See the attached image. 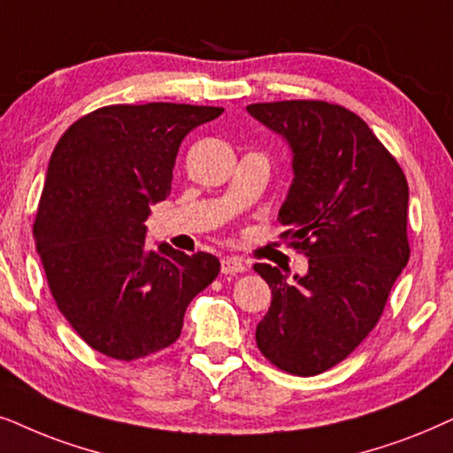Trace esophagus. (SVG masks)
<instances>
[{
  "label": "esophagus",
  "instance_id": "34e87169",
  "mask_svg": "<svg viewBox=\"0 0 453 453\" xmlns=\"http://www.w3.org/2000/svg\"><path fill=\"white\" fill-rule=\"evenodd\" d=\"M244 271H246V265L242 258H238V257L221 258V273L223 275H238V273H244Z\"/></svg>",
  "mask_w": 453,
  "mask_h": 453
}]
</instances>
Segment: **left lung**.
Listing matches in <instances>:
<instances>
[{"instance_id":"obj_1","label":"left lung","mask_w":453,"mask_h":453,"mask_svg":"<svg viewBox=\"0 0 453 453\" xmlns=\"http://www.w3.org/2000/svg\"><path fill=\"white\" fill-rule=\"evenodd\" d=\"M292 147L294 182L280 209L288 246L309 273L288 281L257 263L271 306L257 346L277 369L312 377L342 363L383 315L410 258L408 182L363 118L317 99L246 107Z\"/></svg>"}]
</instances>
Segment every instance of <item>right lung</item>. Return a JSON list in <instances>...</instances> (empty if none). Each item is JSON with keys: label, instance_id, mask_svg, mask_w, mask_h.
Instances as JSON below:
<instances>
[{"label": "right lung", "instance_id": "obj_1", "mask_svg": "<svg viewBox=\"0 0 453 453\" xmlns=\"http://www.w3.org/2000/svg\"><path fill=\"white\" fill-rule=\"evenodd\" d=\"M223 107L105 105L53 149L33 236L58 309L96 352L138 360L180 337L190 300L219 273L207 252L149 249V204L165 201L184 136Z\"/></svg>", "mask_w": 453, "mask_h": 453}]
</instances>
